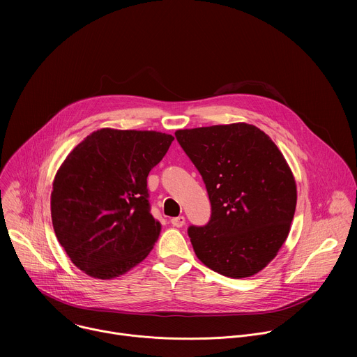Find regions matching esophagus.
Returning <instances> with one entry per match:
<instances>
[{"mask_svg": "<svg viewBox=\"0 0 357 357\" xmlns=\"http://www.w3.org/2000/svg\"><path fill=\"white\" fill-rule=\"evenodd\" d=\"M185 218L183 216H178V218H172L171 219V223H172V226H175V227H182L183 225H185Z\"/></svg>", "mask_w": 357, "mask_h": 357, "instance_id": "34e87169", "label": "esophagus"}]
</instances>
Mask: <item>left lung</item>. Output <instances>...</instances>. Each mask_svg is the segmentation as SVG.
Wrapping results in <instances>:
<instances>
[{"label": "left lung", "mask_w": 357, "mask_h": 357, "mask_svg": "<svg viewBox=\"0 0 357 357\" xmlns=\"http://www.w3.org/2000/svg\"><path fill=\"white\" fill-rule=\"evenodd\" d=\"M175 137L206 185L212 216L190 226L197 259L231 278L261 271L285 243L296 183L282 152L245 123L178 130Z\"/></svg>", "instance_id": "obj_1"}]
</instances>
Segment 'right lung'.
Here are the masks:
<instances>
[{
  "label": "right lung",
  "instance_id": "right-lung-1",
  "mask_svg": "<svg viewBox=\"0 0 357 357\" xmlns=\"http://www.w3.org/2000/svg\"><path fill=\"white\" fill-rule=\"evenodd\" d=\"M174 137L160 131L101 128L77 144L54 179L55 234L84 274L113 280L139 264L161 223L149 212L146 176Z\"/></svg>",
  "mask_w": 357,
  "mask_h": 357
}]
</instances>
